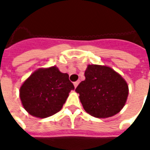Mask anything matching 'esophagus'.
Instances as JSON below:
<instances>
[{
  "label": "esophagus",
  "instance_id": "esophagus-1",
  "mask_svg": "<svg viewBox=\"0 0 150 150\" xmlns=\"http://www.w3.org/2000/svg\"><path fill=\"white\" fill-rule=\"evenodd\" d=\"M78 84H79V81H77V82H74V83H73V85H74V87H75V88H77V87H78Z\"/></svg>",
  "mask_w": 150,
  "mask_h": 150
}]
</instances>
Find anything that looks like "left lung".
<instances>
[{
    "label": "left lung",
    "instance_id": "1",
    "mask_svg": "<svg viewBox=\"0 0 150 150\" xmlns=\"http://www.w3.org/2000/svg\"><path fill=\"white\" fill-rule=\"evenodd\" d=\"M84 110L95 118H108L118 113L126 103L129 87L111 67L88 65L85 80L76 88Z\"/></svg>",
    "mask_w": 150,
    "mask_h": 150
}]
</instances>
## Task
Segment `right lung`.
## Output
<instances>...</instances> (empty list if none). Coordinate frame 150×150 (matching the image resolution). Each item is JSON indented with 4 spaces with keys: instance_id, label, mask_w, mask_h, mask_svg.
Segmentation results:
<instances>
[{
    "instance_id": "obj_1",
    "label": "right lung",
    "mask_w": 150,
    "mask_h": 150,
    "mask_svg": "<svg viewBox=\"0 0 150 150\" xmlns=\"http://www.w3.org/2000/svg\"><path fill=\"white\" fill-rule=\"evenodd\" d=\"M73 89L68 74L52 67L33 72L21 85L20 98L31 115L44 118L59 112Z\"/></svg>"
}]
</instances>
